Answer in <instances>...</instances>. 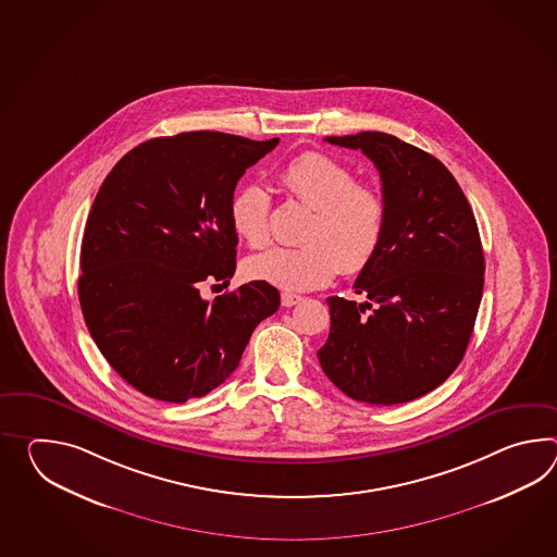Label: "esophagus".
I'll return each mask as SVG.
<instances>
[{
	"mask_svg": "<svg viewBox=\"0 0 557 557\" xmlns=\"http://www.w3.org/2000/svg\"><path fill=\"white\" fill-rule=\"evenodd\" d=\"M301 301V296H296V294H282V306L284 308H292V306H296Z\"/></svg>",
	"mask_w": 557,
	"mask_h": 557,
	"instance_id": "esophagus-1",
	"label": "esophagus"
}]
</instances>
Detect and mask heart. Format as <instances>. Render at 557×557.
Listing matches in <instances>:
<instances>
[{
	"instance_id": "heart-1",
	"label": "heart",
	"mask_w": 557,
	"mask_h": 557,
	"mask_svg": "<svg viewBox=\"0 0 557 557\" xmlns=\"http://www.w3.org/2000/svg\"><path fill=\"white\" fill-rule=\"evenodd\" d=\"M282 184L313 213L304 230V246L272 248L246 261L249 280L284 292H308L332 282L339 270H366L384 244L387 206L382 194L339 161L306 151L282 170ZM272 198L260 184L242 186L230 201L235 234L251 248L270 242Z\"/></svg>"
}]
</instances>
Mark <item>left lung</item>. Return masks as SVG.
I'll return each mask as SVG.
<instances>
[{"label": "left lung", "instance_id": "1", "mask_svg": "<svg viewBox=\"0 0 557 557\" xmlns=\"http://www.w3.org/2000/svg\"><path fill=\"white\" fill-rule=\"evenodd\" d=\"M325 141L373 161L387 230L354 284L368 301L327 297L332 327L318 358L356 401H411L444 384L470 344L485 272L478 223L456 177L428 151L382 132Z\"/></svg>", "mask_w": 557, "mask_h": 557}]
</instances>
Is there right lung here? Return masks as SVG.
Instances as JSON below:
<instances>
[{
  "mask_svg": "<svg viewBox=\"0 0 557 557\" xmlns=\"http://www.w3.org/2000/svg\"><path fill=\"white\" fill-rule=\"evenodd\" d=\"M220 132L156 137L127 151L99 187L82 242L79 306L101 356L144 396L184 404L223 384L280 292L230 284L239 177L277 146Z\"/></svg>",
  "mask_w": 557,
  "mask_h": 557,
  "instance_id": "obj_1",
  "label": "right lung"
}]
</instances>
